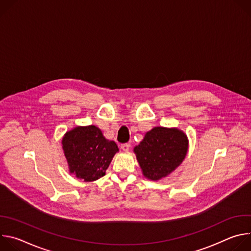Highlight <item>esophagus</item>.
<instances>
[{
	"mask_svg": "<svg viewBox=\"0 0 251 251\" xmlns=\"http://www.w3.org/2000/svg\"><path fill=\"white\" fill-rule=\"evenodd\" d=\"M129 147H130V145L128 144V143H125V144H122L121 145V149L123 150V151H128L129 150Z\"/></svg>",
	"mask_w": 251,
	"mask_h": 251,
	"instance_id": "1",
	"label": "esophagus"
}]
</instances>
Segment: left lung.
Returning <instances> with one entry per match:
<instances>
[{
    "label": "left lung",
    "instance_id": "obj_1",
    "mask_svg": "<svg viewBox=\"0 0 251 251\" xmlns=\"http://www.w3.org/2000/svg\"><path fill=\"white\" fill-rule=\"evenodd\" d=\"M188 138L177 129L155 127L134 148L143 175L157 181L171 174L188 152Z\"/></svg>",
    "mask_w": 251,
    "mask_h": 251
}]
</instances>
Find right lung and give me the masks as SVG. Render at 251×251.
Returning a JSON list of instances; mask_svg holds the SVG:
<instances>
[{
	"instance_id": "right-lung-1",
	"label": "right lung",
	"mask_w": 251,
	"mask_h": 251,
	"mask_svg": "<svg viewBox=\"0 0 251 251\" xmlns=\"http://www.w3.org/2000/svg\"><path fill=\"white\" fill-rule=\"evenodd\" d=\"M62 148L70 173L83 178L84 182L103 176L118 152L116 143L105 139L101 130L93 125L76 127L66 132Z\"/></svg>"
}]
</instances>
